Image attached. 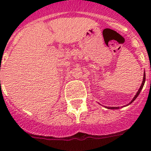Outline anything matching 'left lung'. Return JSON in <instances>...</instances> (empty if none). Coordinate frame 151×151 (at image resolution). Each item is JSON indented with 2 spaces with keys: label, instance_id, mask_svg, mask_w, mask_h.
<instances>
[{
  "label": "left lung",
  "instance_id": "obj_1",
  "mask_svg": "<svg viewBox=\"0 0 151 151\" xmlns=\"http://www.w3.org/2000/svg\"><path fill=\"white\" fill-rule=\"evenodd\" d=\"M145 82V71H144V75H143V80H142V85H141L140 88H139V89L138 90V91H137V94L134 96V98H133V99L132 100V101H131V102L129 103V104H132V103L133 102V101H134V100L136 99L137 98V96H139V94L140 93V91H142V89L143 86H144ZM129 104H126V105H129ZM106 108H107V109H119V106H111V107H109V106H108V107H107V106H106Z\"/></svg>",
  "mask_w": 151,
  "mask_h": 151
}]
</instances>
